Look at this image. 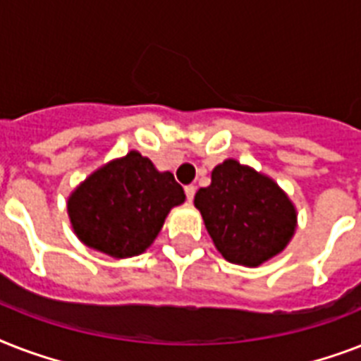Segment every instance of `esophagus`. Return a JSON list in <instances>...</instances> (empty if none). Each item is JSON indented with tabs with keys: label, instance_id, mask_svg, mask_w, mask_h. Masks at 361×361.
Masks as SVG:
<instances>
[{
	"label": "esophagus",
	"instance_id": "1",
	"mask_svg": "<svg viewBox=\"0 0 361 361\" xmlns=\"http://www.w3.org/2000/svg\"><path fill=\"white\" fill-rule=\"evenodd\" d=\"M195 192H197V187L185 185V197H187V200H189V202H191L192 198H195Z\"/></svg>",
	"mask_w": 361,
	"mask_h": 361
}]
</instances>
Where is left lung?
<instances>
[{
	"label": "left lung",
	"mask_w": 361,
	"mask_h": 361,
	"mask_svg": "<svg viewBox=\"0 0 361 361\" xmlns=\"http://www.w3.org/2000/svg\"><path fill=\"white\" fill-rule=\"evenodd\" d=\"M195 206L221 255L243 266L275 257L296 228L294 206L277 183L232 159L215 166Z\"/></svg>",
	"instance_id": "8db88e82"
}]
</instances>
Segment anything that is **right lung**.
<instances>
[{
  "mask_svg": "<svg viewBox=\"0 0 361 361\" xmlns=\"http://www.w3.org/2000/svg\"><path fill=\"white\" fill-rule=\"evenodd\" d=\"M185 200L170 172L130 152L92 174L69 198L76 236L110 257L140 255L152 245L170 208Z\"/></svg>",
  "mask_w": 361,
  "mask_h": 361,
  "instance_id": "add662e5",
  "label": "right lung"
}]
</instances>
